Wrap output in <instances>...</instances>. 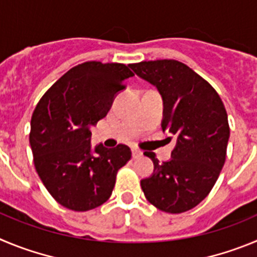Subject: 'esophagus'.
<instances>
[{
    "label": "esophagus",
    "mask_w": 257,
    "mask_h": 257,
    "mask_svg": "<svg viewBox=\"0 0 257 257\" xmlns=\"http://www.w3.org/2000/svg\"><path fill=\"white\" fill-rule=\"evenodd\" d=\"M143 156V152L141 150L133 149V159H140V157Z\"/></svg>",
    "instance_id": "esophagus-1"
}]
</instances>
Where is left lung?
<instances>
[{
	"label": "left lung",
	"mask_w": 257,
	"mask_h": 257,
	"mask_svg": "<svg viewBox=\"0 0 257 257\" xmlns=\"http://www.w3.org/2000/svg\"><path fill=\"white\" fill-rule=\"evenodd\" d=\"M134 73L164 98L163 132L174 138L172 160L155 164L154 174L141 180L146 198L155 207L180 214L197 206L218 180L225 163L229 124L218 92L207 80L177 60L131 64Z\"/></svg>",
	"instance_id": "left-lung-1"
}]
</instances>
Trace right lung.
<instances>
[{"label":"right lung","instance_id":"obj_1","mask_svg":"<svg viewBox=\"0 0 257 257\" xmlns=\"http://www.w3.org/2000/svg\"><path fill=\"white\" fill-rule=\"evenodd\" d=\"M124 64L87 61L71 68L37 103L32 115L33 161L50 195L73 211L110 198L116 174L132 157L128 146L91 151V128L107 115L115 94L133 77Z\"/></svg>","mask_w":257,"mask_h":257}]
</instances>
